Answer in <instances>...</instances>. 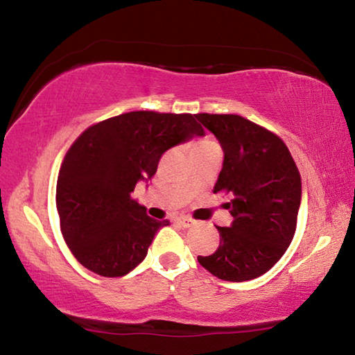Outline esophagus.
Segmentation results:
<instances>
[{"label": "esophagus", "mask_w": 355, "mask_h": 355, "mask_svg": "<svg viewBox=\"0 0 355 355\" xmlns=\"http://www.w3.org/2000/svg\"><path fill=\"white\" fill-rule=\"evenodd\" d=\"M175 221L180 226H182V228H191V226L194 225V221L191 218H188V216H182V218H177Z\"/></svg>", "instance_id": "esophagus-1"}]
</instances>
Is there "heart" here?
Masks as SVG:
<instances>
[{
	"instance_id": "1",
	"label": "heart",
	"mask_w": 355,
	"mask_h": 355,
	"mask_svg": "<svg viewBox=\"0 0 355 355\" xmlns=\"http://www.w3.org/2000/svg\"><path fill=\"white\" fill-rule=\"evenodd\" d=\"M215 146V144H211V141H209V140H204V141H200V144H198L194 146V150H193V153L194 151H200V150H209V148H214Z\"/></svg>"
}]
</instances>
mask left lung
<instances>
[{
	"label": "left lung",
	"instance_id": "1",
	"mask_svg": "<svg viewBox=\"0 0 355 355\" xmlns=\"http://www.w3.org/2000/svg\"><path fill=\"white\" fill-rule=\"evenodd\" d=\"M225 153L214 191L232 193V223L216 226L220 247L198 257L215 277L245 282L263 276L292 242L301 178L288 148L272 132L237 114H196Z\"/></svg>",
	"mask_w": 355,
	"mask_h": 355
}]
</instances>
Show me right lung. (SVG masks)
Returning <instances> with one entry per match:
<instances>
[{"label": "right lung", "instance_id": "1", "mask_svg": "<svg viewBox=\"0 0 355 355\" xmlns=\"http://www.w3.org/2000/svg\"><path fill=\"white\" fill-rule=\"evenodd\" d=\"M205 132L193 114L130 111L89 127L68 150L57 180L60 230L76 260L98 276L123 277L145 260L168 221L130 198L161 156Z\"/></svg>", "mask_w": 355, "mask_h": 355}]
</instances>
